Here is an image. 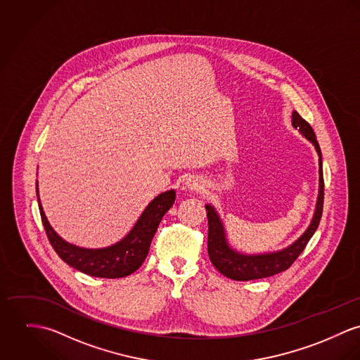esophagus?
<instances>
[{
	"label": "esophagus",
	"mask_w": 360,
	"mask_h": 360,
	"mask_svg": "<svg viewBox=\"0 0 360 360\" xmlns=\"http://www.w3.org/2000/svg\"><path fill=\"white\" fill-rule=\"evenodd\" d=\"M186 186L191 189V191H200L201 189V181L198 178H189L186 181Z\"/></svg>",
	"instance_id": "obj_1"
}]
</instances>
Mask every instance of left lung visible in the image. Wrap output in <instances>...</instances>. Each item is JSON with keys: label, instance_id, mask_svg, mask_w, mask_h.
<instances>
[{"label": "left lung", "instance_id": "left-lung-1", "mask_svg": "<svg viewBox=\"0 0 360 360\" xmlns=\"http://www.w3.org/2000/svg\"><path fill=\"white\" fill-rule=\"evenodd\" d=\"M292 125L300 128V131L315 145L316 152L319 155V198L316 204V211L314 219L307 229V232L297 240L294 244L287 247L285 250L265 254V255H243L235 252L229 248L225 240V233L219 217L214 211L211 205H205L207 210V219H208V257L212 265L226 278L238 281H247V280L264 279L287 271L294 261L301 255L304 248L307 247L308 241L314 236L319 226L321 212H323V200H324V181H323V167H321V152L316 135L309 125V122L304 120L298 112L292 113Z\"/></svg>", "mask_w": 360, "mask_h": 360}]
</instances>
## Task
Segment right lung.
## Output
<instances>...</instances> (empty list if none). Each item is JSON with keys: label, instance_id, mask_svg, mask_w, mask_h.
Returning a JSON list of instances; mask_svg holds the SVG:
<instances>
[{"label": "right lung", "instance_id": "obj_1", "mask_svg": "<svg viewBox=\"0 0 360 360\" xmlns=\"http://www.w3.org/2000/svg\"><path fill=\"white\" fill-rule=\"evenodd\" d=\"M36 191L39 195L37 182ZM174 201V191L161 193L160 196H158L146 207V210L143 211L132 231L124 239L112 247L99 250L81 248L60 239L48 224L41 207L40 199L39 208L46 238L53 247V250L56 251V254L66 264L89 276L117 279L134 274L143 264L149 252L152 239L159 228L161 218L172 207Z\"/></svg>", "mask_w": 360, "mask_h": 360}]
</instances>
